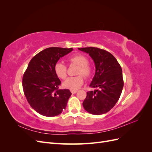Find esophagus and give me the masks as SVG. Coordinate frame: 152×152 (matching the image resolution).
I'll return each instance as SVG.
<instances>
[{"mask_svg":"<svg viewBox=\"0 0 152 152\" xmlns=\"http://www.w3.org/2000/svg\"><path fill=\"white\" fill-rule=\"evenodd\" d=\"M77 91H71V93H72V94H75V93H77Z\"/></svg>","mask_w":152,"mask_h":152,"instance_id":"obj_1","label":"esophagus"}]
</instances>
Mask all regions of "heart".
Returning a JSON list of instances; mask_svg holds the SVG:
<instances>
[{
  "label": "heart",
  "mask_w": 152,
  "mask_h": 152,
  "mask_svg": "<svg viewBox=\"0 0 152 152\" xmlns=\"http://www.w3.org/2000/svg\"><path fill=\"white\" fill-rule=\"evenodd\" d=\"M70 64H75L79 66L77 75H82L85 77H89L92 73L91 68L88 65V59L83 54H76L69 59ZM54 70L56 75L61 79H65L67 76V68L63 62L58 61L55 63ZM84 78L82 75L69 77L62 84L64 88L75 91L79 89L84 84Z\"/></svg>",
  "instance_id": "b5f03b06"
}]
</instances>
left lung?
I'll use <instances>...</instances> for the list:
<instances>
[{
    "label": "left lung",
    "instance_id": "left-lung-1",
    "mask_svg": "<svg viewBox=\"0 0 152 152\" xmlns=\"http://www.w3.org/2000/svg\"><path fill=\"white\" fill-rule=\"evenodd\" d=\"M89 54L96 71L90 87L99 90L87 93L83 107L87 112L99 115L107 113L117 103L124 87L122 70L116 58L107 50L97 48H79Z\"/></svg>",
    "mask_w": 152,
    "mask_h": 152
}]
</instances>
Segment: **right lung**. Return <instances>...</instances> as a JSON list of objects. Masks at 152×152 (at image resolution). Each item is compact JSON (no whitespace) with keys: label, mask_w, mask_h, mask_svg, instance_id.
<instances>
[{"label":"right lung","mask_w":152,"mask_h":152,"mask_svg":"<svg viewBox=\"0 0 152 152\" xmlns=\"http://www.w3.org/2000/svg\"><path fill=\"white\" fill-rule=\"evenodd\" d=\"M72 48H49L31 59L23 77L22 85L28 103L45 117H54L66 108L72 94L69 89H59L61 81L54 70L55 63Z\"/></svg>","instance_id":"right-lung-1"}]
</instances>
